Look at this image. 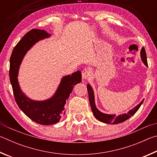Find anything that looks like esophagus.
I'll return each instance as SVG.
<instances>
[{"instance_id":"obj_1","label":"esophagus","mask_w":157,"mask_h":157,"mask_svg":"<svg viewBox=\"0 0 157 157\" xmlns=\"http://www.w3.org/2000/svg\"><path fill=\"white\" fill-rule=\"evenodd\" d=\"M91 76V71L89 69H84L82 71V77L83 79H87L89 78V77Z\"/></svg>"}]
</instances>
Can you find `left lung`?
<instances>
[{"instance_id": "8db88e82", "label": "left lung", "mask_w": 157, "mask_h": 157, "mask_svg": "<svg viewBox=\"0 0 157 157\" xmlns=\"http://www.w3.org/2000/svg\"><path fill=\"white\" fill-rule=\"evenodd\" d=\"M141 57L142 61L144 62V64L148 67L147 65V56H146V53H145V48H143L141 50ZM87 91H88V95H89V101L90 103V106H91L93 114H94V117L97 120L100 121L105 123H109V124H117V123H122L125 121L128 120V119L133 116V115L136 113V112L138 111L140 107H141V104L144 102V100H143L141 103H140L139 105H137L136 107H134L133 109H132L131 110L128 112V114H121L119 116L117 117L115 114H104L103 112H100L98 109L97 108V107L95 105V102H94V91H93L92 87L90 86V84L87 85Z\"/></svg>"}]
</instances>
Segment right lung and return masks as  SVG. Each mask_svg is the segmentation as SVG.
Wrapping results in <instances>:
<instances>
[{"label": "right lung", "instance_id": "add662e5", "mask_svg": "<svg viewBox=\"0 0 157 157\" xmlns=\"http://www.w3.org/2000/svg\"><path fill=\"white\" fill-rule=\"evenodd\" d=\"M50 36L43 29H31L14 47L10 57V78L16 103L30 119L45 125L55 124L59 121L65 114L64 106L74 86L81 82V72L79 70L71 75L63 76L53 97L43 101H33L22 92L17 78L22 60L36 43Z\"/></svg>", "mask_w": 157, "mask_h": 157}]
</instances>
